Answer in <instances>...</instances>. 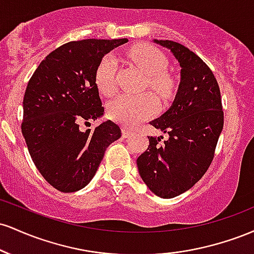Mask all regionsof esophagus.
<instances>
[{"mask_svg":"<svg viewBox=\"0 0 254 254\" xmlns=\"http://www.w3.org/2000/svg\"><path fill=\"white\" fill-rule=\"evenodd\" d=\"M122 132H123V137H125V138H127V137L132 135V131L127 129V127H123V129H122Z\"/></svg>","mask_w":254,"mask_h":254,"instance_id":"esophagus-1","label":"esophagus"}]
</instances>
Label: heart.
<instances>
[{"label": "heart", "mask_w": 254, "mask_h": 254, "mask_svg": "<svg viewBox=\"0 0 254 254\" xmlns=\"http://www.w3.org/2000/svg\"><path fill=\"white\" fill-rule=\"evenodd\" d=\"M129 57L147 74V83L157 94L167 97L176 88V78L167 69L168 60L155 46L142 44L129 50ZM117 61L107 55L99 63L95 71V83L104 95H111L117 89ZM156 99L150 93L131 95L122 94L109 105L110 117L124 125H135L150 117L156 110Z\"/></svg>", "instance_id": "1"}]
</instances>
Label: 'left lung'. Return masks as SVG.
I'll use <instances>...</instances> for the list:
<instances>
[{
  "label": "left lung",
  "mask_w": 254,
  "mask_h": 254,
  "mask_svg": "<svg viewBox=\"0 0 254 254\" xmlns=\"http://www.w3.org/2000/svg\"><path fill=\"white\" fill-rule=\"evenodd\" d=\"M179 62L180 83L173 104L150 122L167 133L148 136V149L137 159L139 176L161 198H173L190 190L204 176L215 155L223 129L220 87L208 65L182 44L157 40Z\"/></svg>",
  "instance_id": "1"
}]
</instances>
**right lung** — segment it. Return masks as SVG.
<instances>
[{
  "instance_id": "obj_1",
  "label": "right lung",
  "mask_w": 254,
  "mask_h": 254,
  "mask_svg": "<svg viewBox=\"0 0 254 254\" xmlns=\"http://www.w3.org/2000/svg\"><path fill=\"white\" fill-rule=\"evenodd\" d=\"M127 39H84L57 48L33 72L24 97L21 131L34 165L61 192L83 189L97 173L105 150L122 136L113 122L80 130L104 107L95 71L106 54Z\"/></svg>"
}]
</instances>
